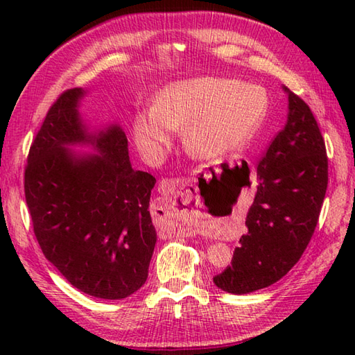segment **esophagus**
Returning <instances> with one entry per match:
<instances>
[{
	"label": "esophagus",
	"instance_id": "esophagus-1",
	"mask_svg": "<svg viewBox=\"0 0 355 355\" xmlns=\"http://www.w3.org/2000/svg\"><path fill=\"white\" fill-rule=\"evenodd\" d=\"M186 180H162L160 184H158V192L163 195H183V191L186 189ZM178 232L182 235L191 236L195 235V227L191 224H175Z\"/></svg>",
	"mask_w": 355,
	"mask_h": 355
}]
</instances>
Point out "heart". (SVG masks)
I'll return each instance as SVG.
<instances>
[{"label": "heart", "instance_id": "b5f03b06", "mask_svg": "<svg viewBox=\"0 0 355 355\" xmlns=\"http://www.w3.org/2000/svg\"><path fill=\"white\" fill-rule=\"evenodd\" d=\"M266 108L267 97L254 85L224 78L178 80L157 93L153 111L134 117L132 134L143 154L157 157L171 145L175 130L184 128L186 148L214 158L250 141Z\"/></svg>", "mask_w": 355, "mask_h": 355}]
</instances>
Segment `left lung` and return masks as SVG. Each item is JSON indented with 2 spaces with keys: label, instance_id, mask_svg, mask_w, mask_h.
<instances>
[{
  "label": "left lung",
  "instance_id": "obj_1",
  "mask_svg": "<svg viewBox=\"0 0 355 355\" xmlns=\"http://www.w3.org/2000/svg\"><path fill=\"white\" fill-rule=\"evenodd\" d=\"M288 94V119L258 163V191L247 233L232 266L214 277L227 293L245 294L277 282L310 244L328 187L325 140L310 107Z\"/></svg>",
  "mask_w": 355,
  "mask_h": 355
}]
</instances>
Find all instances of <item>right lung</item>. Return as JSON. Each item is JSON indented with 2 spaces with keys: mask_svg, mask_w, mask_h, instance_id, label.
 Masks as SVG:
<instances>
[{
  "mask_svg": "<svg viewBox=\"0 0 355 355\" xmlns=\"http://www.w3.org/2000/svg\"><path fill=\"white\" fill-rule=\"evenodd\" d=\"M82 88L51 105L30 146L26 202L41 250L78 290L125 299L146 282L157 243L149 214L155 178L134 171L120 126L97 134L82 125ZM92 142L99 156L76 157L70 144Z\"/></svg>",
  "mask_w": 355,
  "mask_h": 355,
  "instance_id": "right-lung-1",
  "label": "right lung"
}]
</instances>
